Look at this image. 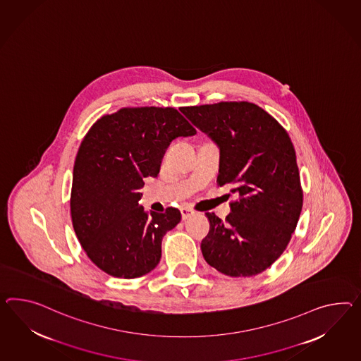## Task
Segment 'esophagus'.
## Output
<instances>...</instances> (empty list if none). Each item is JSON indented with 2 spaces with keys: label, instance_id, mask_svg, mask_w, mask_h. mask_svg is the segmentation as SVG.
<instances>
[{
  "label": "esophagus",
  "instance_id": "34e87169",
  "mask_svg": "<svg viewBox=\"0 0 361 361\" xmlns=\"http://www.w3.org/2000/svg\"><path fill=\"white\" fill-rule=\"evenodd\" d=\"M180 212H182V219L183 220H188L191 216H194V211L190 208V207H185V208H182L180 209Z\"/></svg>",
  "mask_w": 361,
  "mask_h": 361
}]
</instances>
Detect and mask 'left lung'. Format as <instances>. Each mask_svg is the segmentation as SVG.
Returning a JSON list of instances; mask_svg holds the SVG:
<instances>
[{
    "label": "left lung",
    "mask_w": 361,
    "mask_h": 361,
    "mask_svg": "<svg viewBox=\"0 0 361 361\" xmlns=\"http://www.w3.org/2000/svg\"><path fill=\"white\" fill-rule=\"evenodd\" d=\"M187 119L220 148L217 183L238 199L222 221L207 213L205 262L231 278L267 269L287 247L302 209L293 144L279 121L257 104L220 102L182 107Z\"/></svg>",
    "instance_id": "1"
}]
</instances>
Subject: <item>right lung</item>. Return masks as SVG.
Here are the masks:
<instances>
[{
  "mask_svg": "<svg viewBox=\"0 0 361 361\" xmlns=\"http://www.w3.org/2000/svg\"><path fill=\"white\" fill-rule=\"evenodd\" d=\"M196 130L174 107H124L95 121L74 161L71 214L94 264L114 278L135 279L157 267L161 243L179 209L145 212L144 178L159 173L167 147Z\"/></svg>",
  "mask_w": 361,
  "mask_h": 361,
  "instance_id": "obj_1",
  "label": "right lung"
}]
</instances>
